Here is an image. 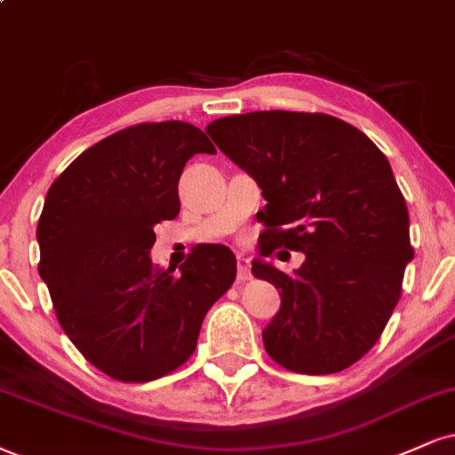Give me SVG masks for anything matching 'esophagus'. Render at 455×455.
Listing matches in <instances>:
<instances>
[{
    "label": "esophagus",
    "mask_w": 455,
    "mask_h": 455,
    "mask_svg": "<svg viewBox=\"0 0 455 455\" xmlns=\"http://www.w3.org/2000/svg\"><path fill=\"white\" fill-rule=\"evenodd\" d=\"M251 278V263L249 257L238 255V283H246Z\"/></svg>",
    "instance_id": "34e87169"
}]
</instances>
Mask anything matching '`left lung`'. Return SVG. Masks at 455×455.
Returning <instances> with one entry per match:
<instances>
[{
    "mask_svg": "<svg viewBox=\"0 0 455 455\" xmlns=\"http://www.w3.org/2000/svg\"><path fill=\"white\" fill-rule=\"evenodd\" d=\"M217 148L261 188L266 226L253 276L280 293L263 346L295 373L344 371L379 339L411 261L409 212L386 156L339 117L253 111L206 126ZM301 250L293 277L265 261Z\"/></svg>",
    "mask_w": 455,
    "mask_h": 455,
    "instance_id": "obj_1",
    "label": "left lung"
}]
</instances>
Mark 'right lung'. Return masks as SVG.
Instances as JSON below:
<instances>
[{
    "label": "right lung",
    "mask_w": 455,
    "mask_h": 455,
    "mask_svg": "<svg viewBox=\"0 0 455 455\" xmlns=\"http://www.w3.org/2000/svg\"><path fill=\"white\" fill-rule=\"evenodd\" d=\"M215 154L188 122H143L77 156L50 185L37 223L39 276L60 327L99 371L151 382L194 355L211 306L234 284L228 246L192 251L181 274L149 259L154 228L179 215V177Z\"/></svg>",
    "instance_id": "right-lung-1"
}]
</instances>
